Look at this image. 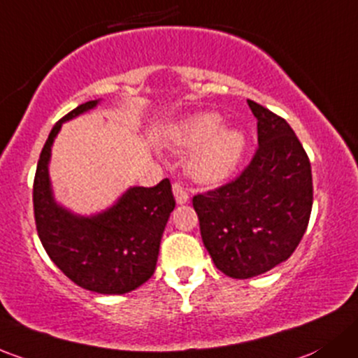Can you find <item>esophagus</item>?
<instances>
[{
  "label": "esophagus",
  "instance_id": "34e87169",
  "mask_svg": "<svg viewBox=\"0 0 358 358\" xmlns=\"http://www.w3.org/2000/svg\"><path fill=\"white\" fill-rule=\"evenodd\" d=\"M173 194H175V199L178 204H185V202L189 201V192H187V189L182 183H173Z\"/></svg>",
  "mask_w": 358,
  "mask_h": 358
}]
</instances>
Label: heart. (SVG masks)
<instances>
[{"mask_svg":"<svg viewBox=\"0 0 358 358\" xmlns=\"http://www.w3.org/2000/svg\"><path fill=\"white\" fill-rule=\"evenodd\" d=\"M223 126L216 113H199L171 127L168 137L173 145L192 150L189 173L201 183L214 185L227 180L240 164L245 150V135Z\"/></svg>","mask_w":358,"mask_h":358,"instance_id":"obj_1","label":"heart"}]
</instances>
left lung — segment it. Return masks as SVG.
Returning <instances> with one entry per match:
<instances>
[{"label": "left lung", "mask_w": 358, "mask_h": 358, "mask_svg": "<svg viewBox=\"0 0 358 358\" xmlns=\"http://www.w3.org/2000/svg\"><path fill=\"white\" fill-rule=\"evenodd\" d=\"M259 148L238 178L192 199L214 266L229 278L268 273L295 252L312 210L310 161L287 120L247 101Z\"/></svg>", "instance_id": "left-lung-1"}]
</instances>
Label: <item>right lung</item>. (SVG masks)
<instances>
[{
    "instance_id": "right-lung-1",
    "label": "right lung",
    "mask_w": 358,
    "mask_h": 358,
    "mask_svg": "<svg viewBox=\"0 0 358 358\" xmlns=\"http://www.w3.org/2000/svg\"><path fill=\"white\" fill-rule=\"evenodd\" d=\"M87 101L52 127L34 178V216L44 250L78 287L103 295H123L154 274L159 243L175 197L168 178L156 187H130L110 209L80 216L55 201L48 164L56 135L65 122L92 110Z\"/></svg>"
}]
</instances>
